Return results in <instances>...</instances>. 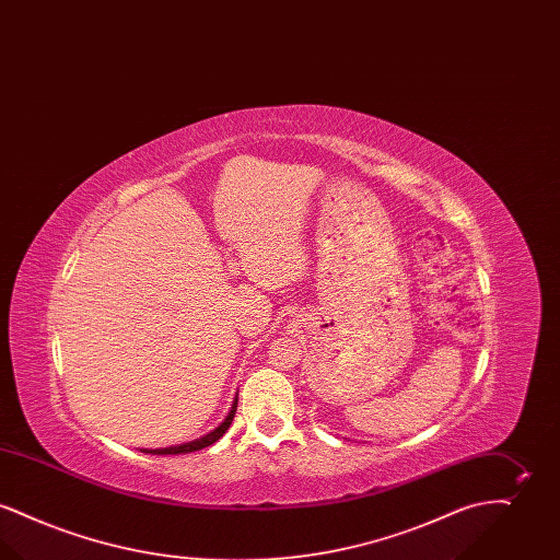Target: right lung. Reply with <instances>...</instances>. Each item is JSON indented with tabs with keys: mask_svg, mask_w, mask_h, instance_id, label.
Wrapping results in <instances>:
<instances>
[{
	"mask_svg": "<svg viewBox=\"0 0 560 560\" xmlns=\"http://www.w3.org/2000/svg\"><path fill=\"white\" fill-rule=\"evenodd\" d=\"M235 411H237V399L233 402V407H231V411H229V416L224 418V422L220 424V427L212 430L210 434H206V436H201V439H195V441H190V443H185V445H176V447H163V450H144V453H153V455H178V453H190V452H199V450H203V447H210L213 445L226 430L231 427V422H233V418H235Z\"/></svg>",
	"mask_w": 560,
	"mask_h": 560,
	"instance_id": "right-lung-1",
	"label": "right lung"
}]
</instances>
